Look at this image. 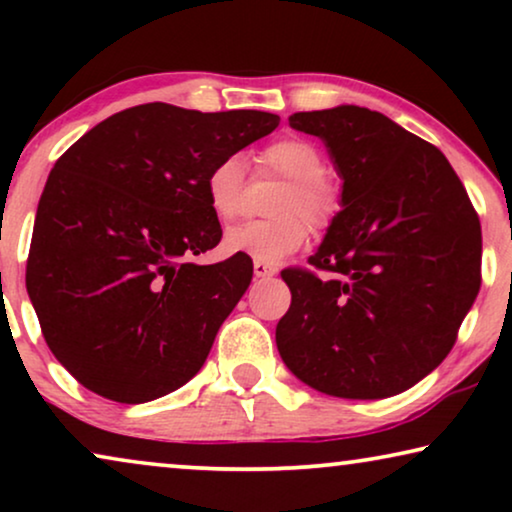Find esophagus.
I'll use <instances>...</instances> for the list:
<instances>
[{
    "mask_svg": "<svg viewBox=\"0 0 512 512\" xmlns=\"http://www.w3.org/2000/svg\"><path fill=\"white\" fill-rule=\"evenodd\" d=\"M254 275L256 277H275L277 275V265L265 263V261H256L254 263Z\"/></svg>",
    "mask_w": 512,
    "mask_h": 512,
    "instance_id": "esophagus-1",
    "label": "esophagus"
}]
</instances>
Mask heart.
<instances>
[{
	"label": "heart",
	"instance_id": "1",
	"mask_svg": "<svg viewBox=\"0 0 512 512\" xmlns=\"http://www.w3.org/2000/svg\"><path fill=\"white\" fill-rule=\"evenodd\" d=\"M256 179H282L286 188L272 200V219L244 221L223 235L228 254L275 263L298 251L310 226L324 230L340 214V188L328 177V160L305 137H282L254 153ZM247 165L240 156H223L205 174V195L214 216L230 221L240 214L247 195Z\"/></svg>",
	"mask_w": 512,
	"mask_h": 512
}]
</instances>
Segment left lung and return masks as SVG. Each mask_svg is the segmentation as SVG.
Returning a JSON list of instances; mask_svg holds the SVG:
<instances>
[{"label": "left lung", "instance_id": "left-lung-1", "mask_svg": "<svg viewBox=\"0 0 512 512\" xmlns=\"http://www.w3.org/2000/svg\"><path fill=\"white\" fill-rule=\"evenodd\" d=\"M326 142L342 209L310 268H286L277 349L324 394L387 398L450 354L480 291V219L436 146L363 107L298 111Z\"/></svg>", "mask_w": 512, "mask_h": 512}]
</instances>
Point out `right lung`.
<instances>
[{
  "instance_id": "obj_1",
  "label": "right lung",
  "mask_w": 512,
  "mask_h": 512,
  "mask_svg": "<svg viewBox=\"0 0 512 512\" xmlns=\"http://www.w3.org/2000/svg\"><path fill=\"white\" fill-rule=\"evenodd\" d=\"M277 125L268 111L151 102L109 116L58 158L25 282L46 345L83 387L135 405L202 368L254 275L247 256L191 261L223 235L205 174Z\"/></svg>"
}]
</instances>
